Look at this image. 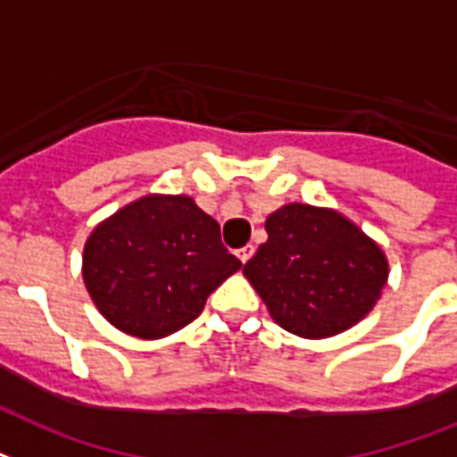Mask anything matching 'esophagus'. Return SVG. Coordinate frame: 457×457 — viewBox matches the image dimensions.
<instances>
[{
    "label": "esophagus",
    "mask_w": 457,
    "mask_h": 457,
    "mask_svg": "<svg viewBox=\"0 0 457 457\" xmlns=\"http://www.w3.org/2000/svg\"><path fill=\"white\" fill-rule=\"evenodd\" d=\"M253 251H255V248L251 246V244H246V246L237 251V255H239L241 262H248V261H251V255H253Z\"/></svg>",
    "instance_id": "1"
}]
</instances>
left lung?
<instances>
[{
	"label": "left lung",
	"instance_id": "1",
	"mask_svg": "<svg viewBox=\"0 0 457 457\" xmlns=\"http://www.w3.org/2000/svg\"><path fill=\"white\" fill-rule=\"evenodd\" d=\"M267 241L244 265L272 319L300 337L347 331L387 284V258L337 211L287 204L265 220Z\"/></svg>",
	"mask_w": 457,
	"mask_h": 457
}]
</instances>
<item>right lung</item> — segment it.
I'll return each instance as SVG.
<instances>
[{
	"label": "right lung",
	"mask_w": 457,
	"mask_h": 457,
	"mask_svg": "<svg viewBox=\"0 0 457 457\" xmlns=\"http://www.w3.org/2000/svg\"><path fill=\"white\" fill-rule=\"evenodd\" d=\"M239 267L222 246L218 222L192 196L147 195L91 232L81 274L114 328L157 340L195 321Z\"/></svg>",
	"instance_id": "1"
}]
</instances>
